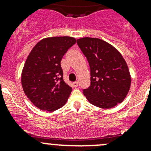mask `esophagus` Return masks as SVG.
Wrapping results in <instances>:
<instances>
[{"mask_svg": "<svg viewBox=\"0 0 151 151\" xmlns=\"http://www.w3.org/2000/svg\"><path fill=\"white\" fill-rule=\"evenodd\" d=\"M73 85H74V87L77 88V87L78 86V82H77V81L74 82V83H73Z\"/></svg>", "mask_w": 151, "mask_h": 151, "instance_id": "1", "label": "esophagus"}]
</instances>
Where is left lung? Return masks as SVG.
<instances>
[{"label": "left lung", "instance_id": "obj_1", "mask_svg": "<svg viewBox=\"0 0 151 151\" xmlns=\"http://www.w3.org/2000/svg\"><path fill=\"white\" fill-rule=\"evenodd\" d=\"M77 43L91 69V85L83 93L91 104L109 109L121 103L131 85L129 68L121 53L107 42L85 37Z\"/></svg>", "mask_w": 151, "mask_h": 151}]
</instances>
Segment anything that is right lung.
Listing matches in <instances>:
<instances>
[{
    "label": "right lung",
    "instance_id": "1",
    "mask_svg": "<svg viewBox=\"0 0 151 151\" xmlns=\"http://www.w3.org/2000/svg\"><path fill=\"white\" fill-rule=\"evenodd\" d=\"M76 43L70 36L46 38L38 42L27 58L22 72L25 95L42 110L55 111L66 103L72 88L63 80L60 61Z\"/></svg>",
    "mask_w": 151,
    "mask_h": 151
}]
</instances>
